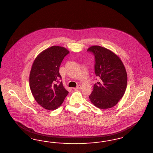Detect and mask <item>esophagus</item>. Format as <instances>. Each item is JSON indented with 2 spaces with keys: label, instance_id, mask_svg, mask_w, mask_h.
I'll return each instance as SVG.
<instances>
[{
  "label": "esophagus",
  "instance_id": "esophagus-1",
  "mask_svg": "<svg viewBox=\"0 0 153 153\" xmlns=\"http://www.w3.org/2000/svg\"><path fill=\"white\" fill-rule=\"evenodd\" d=\"M81 89V86L80 85H79L77 87L73 88V89H75V90H80Z\"/></svg>",
  "mask_w": 153,
  "mask_h": 153
}]
</instances>
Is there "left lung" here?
Instances as JSON below:
<instances>
[{
  "label": "left lung",
  "mask_w": 153,
  "mask_h": 153,
  "mask_svg": "<svg viewBox=\"0 0 153 153\" xmlns=\"http://www.w3.org/2000/svg\"><path fill=\"white\" fill-rule=\"evenodd\" d=\"M88 51L95 56V73L100 79L94 86L89 97L102 109L115 106L125 93L127 75L123 64L114 53L100 46H92Z\"/></svg>",
  "instance_id": "left-lung-1"
}]
</instances>
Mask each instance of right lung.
<instances>
[{"mask_svg": "<svg viewBox=\"0 0 153 153\" xmlns=\"http://www.w3.org/2000/svg\"><path fill=\"white\" fill-rule=\"evenodd\" d=\"M69 53L64 47L53 46L42 51L33 64L30 88L36 102L45 109L58 108L69 93L59 81V73L60 65Z\"/></svg>", "mask_w": 153, "mask_h": 153, "instance_id": "obj_1", "label": "right lung"}]
</instances>
